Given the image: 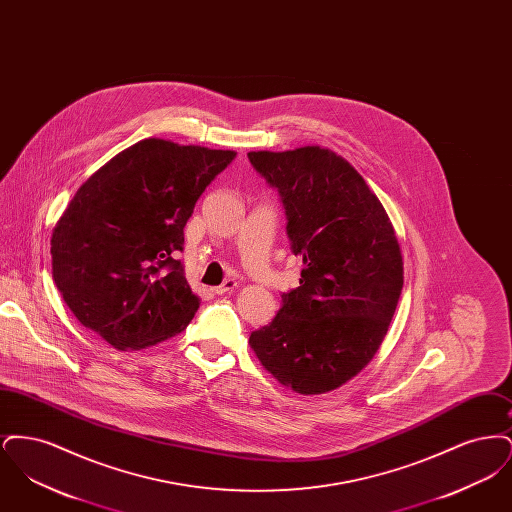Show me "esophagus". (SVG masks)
Returning a JSON list of instances; mask_svg holds the SVG:
<instances>
[{
	"label": "esophagus",
	"instance_id": "34e87169",
	"mask_svg": "<svg viewBox=\"0 0 512 512\" xmlns=\"http://www.w3.org/2000/svg\"><path fill=\"white\" fill-rule=\"evenodd\" d=\"M236 286H238V282H236V280H224L220 286L213 288V293H217V295H224V293L232 292Z\"/></svg>",
	"mask_w": 512,
	"mask_h": 512
}]
</instances>
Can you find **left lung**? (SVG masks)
I'll use <instances>...</instances> for the list:
<instances>
[{"label":"left lung","instance_id":"1","mask_svg":"<svg viewBox=\"0 0 512 512\" xmlns=\"http://www.w3.org/2000/svg\"><path fill=\"white\" fill-rule=\"evenodd\" d=\"M249 163L278 190L299 286L249 345L261 365L303 395L357 376L388 334L403 290V257L380 199L345 159L324 147L251 151Z\"/></svg>","mask_w":512,"mask_h":512}]
</instances>
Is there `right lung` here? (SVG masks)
I'll return each instance as SVG.
<instances>
[{"label": "right lung", "mask_w": 512, "mask_h": 512, "mask_svg": "<svg viewBox=\"0 0 512 512\" xmlns=\"http://www.w3.org/2000/svg\"><path fill=\"white\" fill-rule=\"evenodd\" d=\"M234 157L147 138L78 188L53 230L51 267L82 326L124 351L192 322L199 297L174 253L184 249L197 199Z\"/></svg>", "instance_id": "1"}]
</instances>
